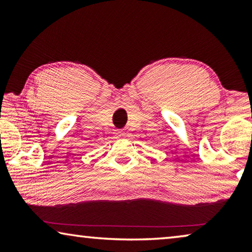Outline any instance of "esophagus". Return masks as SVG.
Wrapping results in <instances>:
<instances>
[{"label":"esophagus","instance_id":"obj_1","mask_svg":"<svg viewBox=\"0 0 252 252\" xmlns=\"http://www.w3.org/2000/svg\"><path fill=\"white\" fill-rule=\"evenodd\" d=\"M118 136H119V138H123V136H125V134H123V133H120V134H118Z\"/></svg>","mask_w":252,"mask_h":252}]
</instances>
